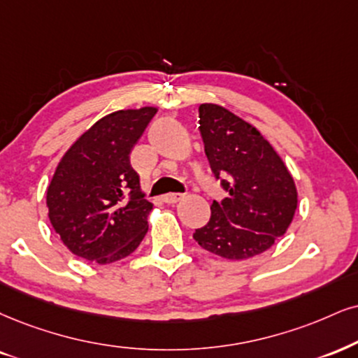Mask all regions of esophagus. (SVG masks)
<instances>
[{"mask_svg": "<svg viewBox=\"0 0 358 358\" xmlns=\"http://www.w3.org/2000/svg\"><path fill=\"white\" fill-rule=\"evenodd\" d=\"M182 199H184V194H166V196L162 197V201H164L166 204H176V202Z\"/></svg>", "mask_w": 358, "mask_h": 358, "instance_id": "esophagus-1", "label": "esophagus"}]
</instances>
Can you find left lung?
<instances>
[{
    "label": "left lung",
    "instance_id": "8db88e82",
    "mask_svg": "<svg viewBox=\"0 0 358 358\" xmlns=\"http://www.w3.org/2000/svg\"><path fill=\"white\" fill-rule=\"evenodd\" d=\"M199 129L215 178L229 192L210 206V220L196 229L202 249L231 260L266 252L284 236L297 209L294 178L271 143L252 124L214 103L199 106Z\"/></svg>",
    "mask_w": 358,
    "mask_h": 358
}]
</instances>
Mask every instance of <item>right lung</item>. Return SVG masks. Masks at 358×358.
Returning <instances> with one entry per match:
<instances>
[{
    "instance_id": "add662e5",
    "label": "right lung",
    "mask_w": 358,
    "mask_h": 358,
    "mask_svg": "<svg viewBox=\"0 0 358 358\" xmlns=\"http://www.w3.org/2000/svg\"><path fill=\"white\" fill-rule=\"evenodd\" d=\"M157 108L121 109L83 132L46 191L50 222L78 257L111 264L138 249L152 204L144 199L129 154Z\"/></svg>"
}]
</instances>
